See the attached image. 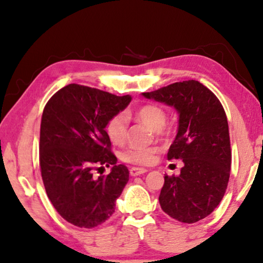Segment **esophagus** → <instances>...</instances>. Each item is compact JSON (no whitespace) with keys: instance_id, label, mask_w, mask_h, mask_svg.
I'll return each mask as SVG.
<instances>
[{"instance_id":"34e87169","label":"esophagus","mask_w":263,"mask_h":263,"mask_svg":"<svg viewBox=\"0 0 263 263\" xmlns=\"http://www.w3.org/2000/svg\"><path fill=\"white\" fill-rule=\"evenodd\" d=\"M129 172H130L132 176H139V175H142L145 174V172H147L146 168L143 167H130V170H129Z\"/></svg>"}]
</instances>
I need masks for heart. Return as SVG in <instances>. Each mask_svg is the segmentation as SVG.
Listing matches in <instances>:
<instances>
[{
	"mask_svg": "<svg viewBox=\"0 0 263 263\" xmlns=\"http://www.w3.org/2000/svg\"><path fill=\"white\" fill-rule=\"evenodd\" d=\"M136 117L142 123L156 132L158 136L164 135V125L166 124L167 114L163 107L157 104H145L135 111ZM128 117L125 114H117L110 118L106 124V133L111 142L115 145H123L127 136ZM157 149L148 148H129L122 154V160L136 165H149L156 159Z\"/></svg>",
	"mask_w": 263,
	"mask_h": 263,
	"instance_id": "b5f03b06",
	"label": "heart"
}]
</instances>
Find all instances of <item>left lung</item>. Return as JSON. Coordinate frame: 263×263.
Here are the masks:
<instances>
[{
  "label": "left lung",
  "mask_w": 263,
  "mask_h": 263,
  "mask_svg": "<svg viewBox=\"0 0 263 263\" xmlns=\"http://www.w3.org/2000/svg\"><path fill=\"white\" fill-rule=\"evenodd\" d=\"M142 96L178 112L177 135L167 159H181L184 165L178 176L165 175L161 210L181 222L199 221L217 208L228 188L231 147L224 107L196 80L175 82Z\"/></svg>",
  "instance_id": "left-lung-1"
}]
</instances>
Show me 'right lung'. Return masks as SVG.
<instances>
[{"instance_id":"obj_1","label":"right lung","mask_w":263,"mask_h":263,"mask_svg":"<svg viewBox=\"0 0 263 263\" xmlns=\"http://www.w3.org/2000/svg\"><path fill=\"white\" fill-rule=\"evenodd\" d=\"M130 100V96L70 84L57 91L43 111V183L59 214L78 228L92 229L105 222L129 181L128 167L116 164L105 128ZM104 166H111L110 174L93 178L92 170Z\"/></svg>"}]
</instances>
